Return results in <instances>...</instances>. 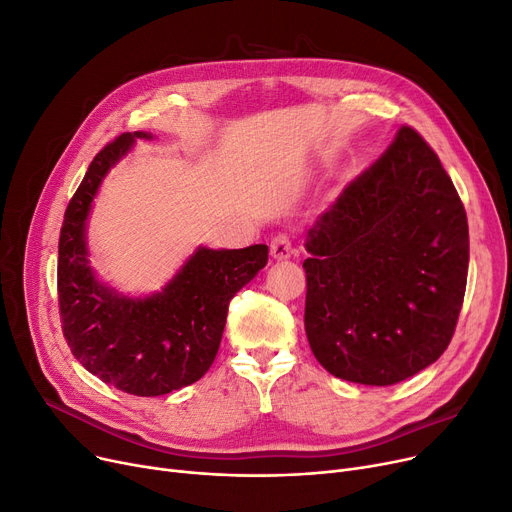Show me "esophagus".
<instances>
[{
	"instance_id": "34e87169",
	"label": "esophagus",
	"mask_w": 512,
	"mask_h": 512,
	"mask_svg": "<svg viewBox=\"0 0 512 512\" xmlns=\"http://www.w3.org/2000/svg\"><path fill=\"white\" fill-rule=\"evenodd\" d=\"M270 253H272L274 259H288L295 253L293 238L288 234H276L272 238V244H270Z\"/></svg>"
}]
</instances>
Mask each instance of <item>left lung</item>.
Segmentation results:
<instances>
[{"label": "left lung", "mask_w": 512, "mask_h": 512, "mask_svg": "<svg viewBox=\"0 0 512 512\" xmlns=\"http://www.w3.org/2000/svg\"><path fill=\"white\" fill-rule=\"evenodd\" d=\"M305 249V332L330 374L387 387L448 349L469 274V224L416 129H397L316 219Z\"/></svg>", "instance_id": "left-lung-1"}]
</instances>
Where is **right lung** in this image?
<instances>
[{
    "label": "right lung",
    "instance_id": "add662e5",
    "mask_svg": "<svg viewBox=\"0 0 512 512\" xmlns=\"http://www.w3.org/2000/svg\"><path fill=\"white\" fill-rule=\"evenodd\" d=\"M146 131L121 133L87 167L64 211L58 240V307L64 339L85 370L119 391L154 397L196 383L211 368L228 305L268 263V247L198 249L163 293L127 299L98 284L83 228L102 177Z\"/></svg>",
    "mask_w": 512,
    "mask_h": 512
}]
</instances>
